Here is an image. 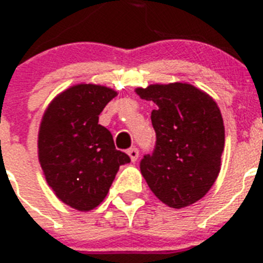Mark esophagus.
Instances as JSON below:
<instances>
[{
	"label": "esophagus",
	"mask_w": 263,
	"mask_h": 263,
	"mask_svg": "<svg viewBox=\"0 0 263 263\" xmlns=\"http://www.w3.org/2000/svg\"><path fill=\"white\" fill-rule=\"evenodd\" d=\"M127 154H129L130 159H132V162H136L137 159H138V155H139V152L138 148L137 147H132L127 150Z\"/></svg>",
	"instance_id": "obj_1"
}]
</instances>
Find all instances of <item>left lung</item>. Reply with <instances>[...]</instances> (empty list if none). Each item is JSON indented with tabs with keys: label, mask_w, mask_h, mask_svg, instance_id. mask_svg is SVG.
I'll use <instances>...</instances> for the list:
<instances>
[{
	"label": "left lung",
	"mask_w": 263,
	"mask_h": 263,
	"mask_svg": "<svg viewBox=\"0 0 263 263\" xmlns=\"http://www.w3.org/2000/svg\"><path fill=\"white\" fill-rule=\"evenodd\" d=\"M153 101L154 150L141 159V173L160 201L183 208L200 200L217 179L224 152V121L212 97L191 84L138 88Z\"/></svg>",
	"instance_id": "obj_1"
}]
</instances>
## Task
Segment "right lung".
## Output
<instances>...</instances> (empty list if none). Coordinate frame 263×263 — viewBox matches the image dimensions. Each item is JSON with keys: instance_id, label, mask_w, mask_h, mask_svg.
<instances>
[{"instance_id": "1", "label": "right lung", "mask_w": 263, "mask_h": 263, "mask_svg": "<svg viewBox=\"0 0 263 263\" xmlns=\"http://www.w3.org/2000/svg\"><path fill=\"white\" fill-rule=\"evenodd\" d=\"M116 92L78 84L48 105L41 129L39 162L48 185L63 203L79 211L93 210L105 199L122 164L130 157L116 150L113 136L99 116Z\"/></svg>"}]
</instances>
